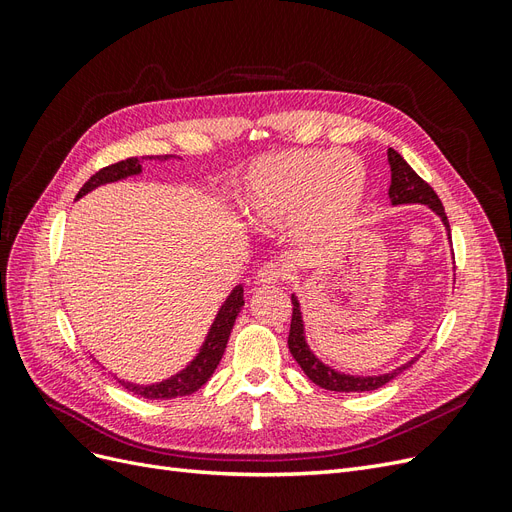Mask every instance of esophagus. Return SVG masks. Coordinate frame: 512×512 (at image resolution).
<instances>
[{"mask_svg":"<svg viewBox=\"0 0 512 512\" xmlns=\"http://www.w3.org/2000/svg\"><path fill=\"white\" fill-rule=\"evenodd\" d=\"M284 277H286V269L282 265H277V262H267V265L258 271L256 282L262 286H275L284 282Z\"/></svg>","mask_w":512,"mask_h":512,"instance_id":"1","label":"esophagus"}]
</instances>
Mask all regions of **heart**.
<instances>
[{"mask_svg": "<svg viewBox=\"0 0 512 512\" xmlns=\"http://www.w3.org/2000/svg\"><path fill=\"white\" fill-rule=\"evenodd\" d=\"M367 198V170L333 149H286L260 156L237 190L243 215L258 226L282 228L309 247L348 237Z\"/></svg>", "mask_w": 512, "mask_h": 512, "instance_id": "obj_1", "label": "heart"}]
</instances>
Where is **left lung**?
I'll use <instances>...</instances> for the list:
<instances>
[{
	"mask_svg": "<svg viewBox=\"0 0 512 512\" xmlns=\"http://www.w3.org/2000/svg\"><path fill=\"white\" fill-rule=\"evenodd\" d=\"M391 164V188H389V198L391 205H425L442 220L446 235L451 239V226H448L444 207L440 203L438 194L429 188V183H425L421 177H418L412 166L399 156L395 149L389 147L386 151ZM292 322H290V335H288V348L290 354L294 356V361L299 363V367L305 371V376L312 380L314 384L322 386L327 391L335 393H365V391H376L386 382H391L395 376H399L401 371L412 367L416 363L418 356H412L408 363L401 367L389 371V374H380V376H354L346 374V371H339L324 361H320L316 352L309 348L307 337H305V322H303V312H301V303L299 297L292 292Z\"/></svg>",
	"mask_w": 512,
	"mask_h": 512,
	"instance_id": "left-lung-1",
	"label": "left lung"
}]
</instances>
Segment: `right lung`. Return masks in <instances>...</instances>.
Segmentation results:
<instances>
[{"mask_svg": "<svg viewBox=\"0 0 512 512\" xmlns=\"http://www.w3.org/2000/svg\"><path fill=\"white\" fill-rule=\"evenodd\" d=\"M143 160L168 162V160H181V158H177V156H147ZM141 173H143V164L138 158H128V160H121L117 164L106 166V168L98 170V173L83 185L81 192L76 194V200L83 198L89 192H94L96 188H100V185L123 181V179L136 177ZM243 305H245L243 286L239 284V286L230 290L226 301L218 309V314H215L211 327L205 335V342L200 344L194 359L188 365H185L181 371H177V374H173L170 378H164L160 382H153V384H136V382H130V380L117 378L113 374L115 380L123 386V389H128L134 395L145 397V399H173V397L192 395L213 376L215 367L220 365L224 350H226V344H228L230 331H232V327H235V320H237Z\"/></svg>", "mask_w": 512, "mask_h": 512, "instance_id": "right-lung-1", "label": "right lung"}]
</instances>
